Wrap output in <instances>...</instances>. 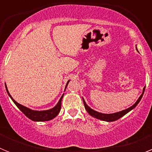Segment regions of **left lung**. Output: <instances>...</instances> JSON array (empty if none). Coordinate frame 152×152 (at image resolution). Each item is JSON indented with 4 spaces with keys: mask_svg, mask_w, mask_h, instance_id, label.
I'll return each instance as SVG.
<instances>
[{
    "mask_svg": "<svg viewBox=\"0 0 152 152\" xmlns=\"http://www.w3.org/2000/svg\"><path fill=\"white\" fill-rule=\"evenodd\" d=\"M137 51H138V49H137ZM145 89V87L143 88V91H142V95L139 96V98L138 99V100H137V101L135 102V103H134L133 105L132 106V107H130L129 108L126 109V110H123V111H120V112L115 113L105 114V113H99V112H97V111L94 110H92L91 107H89L88 105H87V104H86V102L84 101V98H82V99H83V102H84V107H85V109H86V110H87V112H88L91 116H93V117H94V118H96V119H100V120H103V121L113 122V121H116V120L119 119V118L123 117L124 115H126L127 113H129V111H131L132 110H133V109L135 108L137 105H138V103L140 102L142 96H143V94H144Z\"/></svg>",
    "mask_w": 152,
    "mask_h": 152,
    "instance_id": "1",
    "label": "left lung"
}]
</instances>
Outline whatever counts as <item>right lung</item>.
<instances>
[{
	"label": "right lung",
	"mask_w": 152,
	"mask_h": 152,
	"mask_svg": "<svg viewBox=\"0 0 152 152\" xmlns=\"http://www.w3.org/2000/svg\"><path fill=\"white\" fill-rule=\"evenodd\" d=\"M70 80H68L67 82L66 87L68 86V82ZM6 87L7 92L8 95L10 96V97L11 98V100H13V102L16 104L17 107H18L24 114L25 116H27L29 119H30L31 120L36 122H43V121H49L51 119H54L58 114L59 113L60 110H61V100H62V97L64 96V94L61 96V97L60 98L59 101L58 102V103L56 104V106L53 108L50 109V110H42V111H36V110H30V109L27 108V107H24V106L21 105L20 103H18L17 102H16L15 100H13V97L11 96V95L10 94V93L8 91L7 88V85H5ZM65 87V88H66Z\"/></svg>",
	"instance_id": "1"
}]
</instances>
